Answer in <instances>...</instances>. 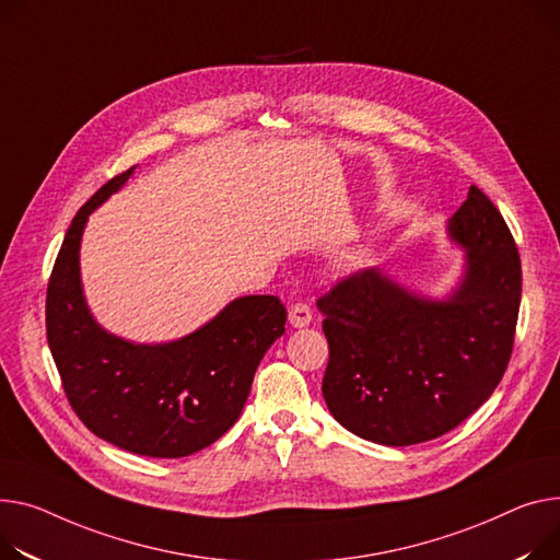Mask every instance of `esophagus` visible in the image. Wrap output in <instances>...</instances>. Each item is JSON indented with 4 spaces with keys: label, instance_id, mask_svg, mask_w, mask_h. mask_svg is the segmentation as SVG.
<instances>
[{
    "label": "esophagus",
    "instance_id": "obj_1",
    "mask_svg": "<svg viewBox=\"0 0 560 560\" xmlns=\"http://www.w3.org/2000/svg\"><path fill=\"white\" fill-rule=\"evenodd\" d=\"M288 319H290V324H292L294 328H304V326H308V324L313 322V311H311L308 304L296 302V304L290 308Z\"/></svg>",
    "mask_w": 560,
    "mask_h": 560
}]
</instances>
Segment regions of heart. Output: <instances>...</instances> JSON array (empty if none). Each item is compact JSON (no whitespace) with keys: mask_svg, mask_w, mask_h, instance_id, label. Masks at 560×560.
Returning <instances> with one entry per match:
<instances>
[{"mask_svg":"<svg viewBox=\"0 0 560 560\" xmlns=\"http://www.w3.org/2000/svg\"><path fill=\"white\" fill-rule=\"evenodd\" d=\"M364 256H369V252H362V258H364Z\"/></svg>","mask_w":560,"mask_h":560,"instance_id":"heart-1","label":"heart"}]
</instances>
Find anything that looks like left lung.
<instances>
[{"mask_svg": "<svg viewBox=\"0 0 560 560\" xmlns=\"http://www.w3.org/2000/svg\"><path fill=\"white\" fill-rule=\"evenodd\" d=\"M445 236L464 258L441 296L371 268L317 302L330 351L322 394L332 419L360 439H436L487 402L504 376L523 294L515 241L477 186L445 222Z\"/></svg>", "mask_w": 560, "mask_h": 560, "instance_id": "left-lung-1", "label": "left lung"}]
</instances>
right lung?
<instances>
[{
    "label": "right lung",
    "mask_w": 560,
    "mask_h": 560,
    "mask_svg": "<svg viewBox=\"0 0 560 560\" xmlns=\"http://www.w3.org/2000/svg\"><path fill=\"white\" fill-rule=\"evenodd\" d=\"M135 168L103 184L71 220L47 288V340L73 412L98 439L177 459L238 421L258 362L285 330V306L275 294L236 296L189 335L155 345L103 328L85 300L81 241L92 211Z\"/></svg>",
    "instance_id": "obj_1"
}]
</instances>
